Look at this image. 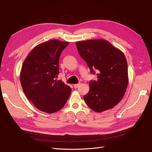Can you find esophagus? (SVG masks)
Returning <instances> with one entry per match:
<instances>
[{
    "mask_svg": "<svg viewBox=\"0 0 152 152\" xmlns=\"http://www.w3.org/2000/svg\"><path fill=\"white\" fill-rule=\"evenodd\" d=\"M80 85V83H77V84H74V88H77V87H79Z\"/></svg>",
    "mask_w": 152,
    "mask_h": 152,
    "instance_id": "1",
    "label": "esophagus"
}]
</instances>
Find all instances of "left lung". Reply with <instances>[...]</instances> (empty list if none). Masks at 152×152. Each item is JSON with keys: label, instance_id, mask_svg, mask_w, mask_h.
Listing matches in <instances>:
<instances>
[{"label": "left lung", "instance_id": "obj_1", "mask_svg": "<svg viewBox=\"0 0 152 152\" xmlns=\"http://www.w3.org/2000/svg\"><path fill=\"white\" fill-rule=\"evenodd\" d=\"M77 50L97 79L90 80L84 95L86 104L96 112L113 108L123 99L128 86V65L124 53L103 39L77 42Z\"/></svg>", "mask_w": 152, "mask_h": 152}]
</instances>
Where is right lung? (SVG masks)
Masks as SVG:
<instances>
[{"mask_svg": "<svg viewBox=\"0 0 152 152\" xmlns=\"http://www.w3.org/2000/svg\"><path fill=\"white\" fill-rule=\"evenodd\" d=\"M69 42L50 40L30 51L20 75L24 94L39 110L54 113L65 104L72 88L56 78L59 74V58Z\"/></svg>", "mask_w": 152, "mask_h": 152, "instance_id": "add662e5", "label": "right lung"}]
</instances>
